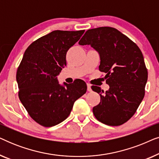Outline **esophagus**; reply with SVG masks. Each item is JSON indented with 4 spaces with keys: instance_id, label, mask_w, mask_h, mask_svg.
I'll use <instances>...</instances> for the list:
<instances>
[{
    "instance_id": "obj_1",
    "label": "esophagus",
    "mask_w": 159,
    "mask_h": 159,
    "mask_svg": "<svg viewBox=\"0 0 159 159\" xmlns=\"http://www.w3.org/2000/svg\"><path fill=\"white\" fill-rule=\"evenodd\" d=\"M87 86H88V92H91L92 91V89H91V85L90 84H87Z\"/></svg>"
}]
</instances>
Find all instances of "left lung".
<instances>
[{"label": "left lung", "mask_w": 159, "mask_h": 159, "mask_svg": "<svg viewBox=\"0 0 159 159\" xmlns=\"http://www.w3.org/2000/svg\"><path fill=\"white\" fill-rule=\"evenodd\" d=\"M79 44L90 45L98 53L99 70L106 74L109 85L106 93L100 87H91L101 96L93 114L105 125H123L134 114L145 95L148 71L142 52L129 38L109 27L88 30Z\"/></svg>", "instance_id": "8db88e82"}]
</instances>
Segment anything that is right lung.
<instances>
[{
    "label": "right lung",
    "mask_w": 159,
    "mask_h": 159,
    "mask_svg": "<svg viewBox=\"0 0 159 159\" xmlns=\"http://www.w3.org/2000/svg\"><path fill=\"white\" fill-rule=\"evenodd\" d=\"M84 30H55L34 41L24 54L16 72L19 98L28 114L45 127L64 121L75 102L87 91L83 80L64 85L57 76L66 66V52Z\"/></svg>",
    "instance_id": "add662e5"
}]
</instances>
